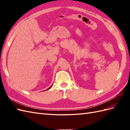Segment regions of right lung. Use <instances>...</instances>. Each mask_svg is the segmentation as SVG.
<instances>
[{
  "label": "right lung",
  "mask_w": 130,
  "mask_h": 130,
  "mask_svg": "<svg viewBox=\"0 0 130 130\" xmlns=\"http://www.w3.org/2000/svg\"><path fill=\"white\" fill-rule=\"evenodd\" d=\"M52 85H51V86L49 88H48V89H46V90H48V89H50V88H51V87H52Z\"/></svg>",
  "instance_id": "1"
}]
</instances>
